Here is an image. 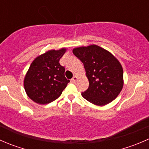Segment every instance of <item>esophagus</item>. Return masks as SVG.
<instances>
[{"mask_svg":"<svg viewBox=\"0 0 149 149\" xmlns=\"http://www.w3.org/2000/svg\"><path fill=\"white\" fill-rule=\"evenodd\" d=\"M77 79H78V78H77V76H73V78H72V79H71V81L72 82H76V81H77Z\"/></svg>","mask_w":149,"mask_h":149,"instance_id":"obj_1","label":"esophagus"}]
</instances>
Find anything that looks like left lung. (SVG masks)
Here are the masks:
<instances>
[{
	"mask_svg": "<svg viewBox=\"0 0 149 149\" xmlns=\"http://www.w3.org/2000/svg\"><path fill=\"white\" fill-rule=\"evenodd\" d=\"M73 53L84 63L89 82L82 97L99 106L115 100L123 86V70L119 61L110 52L94 45L75 48Z\"/></svg>",
	"mask_w": 149,
	"mask_h": 149,
	"instance_id": "left-lung-1",
	"label": "left lung"
}]
</instances>
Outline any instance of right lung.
Instances as JSON below:
<instances>
[{
  "label": "right lung",
  "mask_w": 149,
  "mask_h": 149,
  "mask_svg": "<svg viewBox=\"0 0 149 149\" xmlns=\"http://www.w3.org/2000/svg\"><path fill=\"white\" fill-rule=\"evenodd\" d=\"M65 48L49 50L35 58L25 76L24 85L28 97L36 103H50L58 99L70 80L65 77V68L59 61Z\"/></svg>",
  "instance_id": "1"
}]
</instances>
